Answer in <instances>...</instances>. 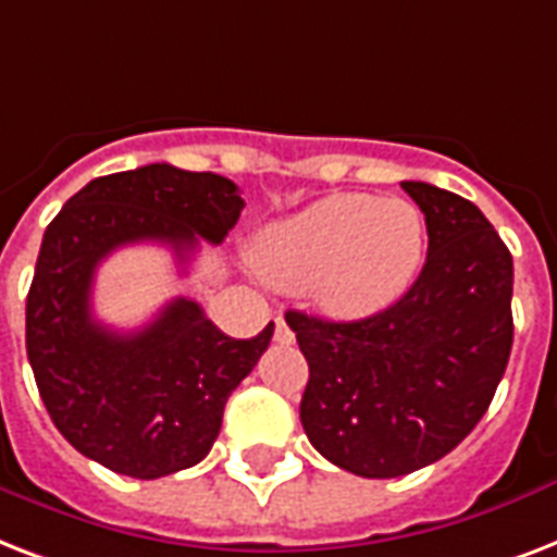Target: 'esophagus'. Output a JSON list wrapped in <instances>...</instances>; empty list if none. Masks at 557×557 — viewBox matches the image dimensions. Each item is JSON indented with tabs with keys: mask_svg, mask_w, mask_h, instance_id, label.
Here are the masks:
<instances>
[{
	"mask_svg": "<svg viewBox=\"0 0 557 557\" xmlns=\"http://www.w3.org/2000/svg\"><path fill=\"white\" fill-rule=\"evenodd\" d=\"M273 339L275 343H282V346H290L293 339V331H290V325H287V322H284V319H275V334H273Z\"/></svg>",
	"mask_w": 557,
	"mask_h": 557,
	"instance_id": "34e87169",
	"label": "esophagus"
}]
</instances>
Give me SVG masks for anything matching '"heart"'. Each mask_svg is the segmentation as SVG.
<instances>
[{
  "instance_id": "b5f03b06",
  "label": "heart",
  "mask_w": 557,
  "mask_h": 557,
  "mask_svg": "<svg viewBox=\"0 0 557 557\" xmlns=\"http://www.w3.org/2000/svg\"><path fill=\"white\" fill-rule=\"evenodd\" d=\"M424 247V214L409 200L334 194L273 223L258 240L256 264L278 287H308L325 313L366 317L407 290Z\"/></svg>"
}]
</instances>
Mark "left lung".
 I'll return each instance as SVG.
<instances>
[{
    "label": "left lung",
    "mask_w": 557,
    "mask_h": 557,
    "mask_svg": "<svg viewBox=\"0 0 557 557\" xmlns=\"http://www.w3.org/2000/svg\"><path fill=\"white\" fill-rule=\"evenodd\" d=\"M424 211L426 261L416 284L372 317L287 310L310 377L301 426L327 462L392 480L454 450L506 374L515 264L471 200L400 183Z\"/></svg>",
    "instance_id": "1"
}]
</instances>
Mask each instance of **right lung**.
<instances>
[{"label": "right lung", "mask_w": 557, "mask_h": 557, "mask_svg": "<svg viewBox=\"0 0 557 557\" xmlns=\"http://www.w3.org/2000/svg\"><path fill=\"white\" fill-rule=\"evenodd\" d=\"M240 209L226 176L157 162L86 183L51 220L25 305V348L42 404L77 454L133 480L206 459L273 322L252 339L226 337L180 296L119 334L92 317V282L103 258L141 240L168 244L185 264L200 238H226Z\"/></svg>", "instance_id": "1"}]
</instances>
